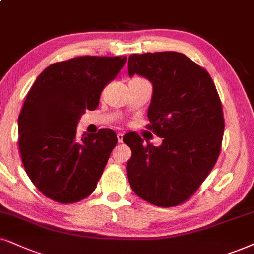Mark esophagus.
Instances as JSON below:
<instances>
[{
  "mask_svg": "<svg viewBox=\"0 0 254 254\" xmlns=\"http://www.w3.org/2000/svg\"><path fill=\"white\" fill-rule=\"evenodd\" d=\"M123 137H124V134L123 133H117V140H118V143H123Z\"/></svg>",
  "mask_w": 254,
  "mask_h": 254,
  "instance_id": "34e87169",
  "label": "esophagus"
}]
</instances>
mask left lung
Listing matches in <instances>:
<instances>
[{"label": "left lung", "mask_w": 254, "mask_h": 254, "mask_svg": "<svg viewBox=\"0 0 254 254\" xmlns=\"http://www.w3.org/2000/svg\"><path fill=\"white\" fill-rule=\"evenodd\" d=\"M134 73L152 83L146 127L163 143L123 138L132 151L127 178L147 203L177 206L195 193L219 157L225 127L219 95L210 73L181 53L132 54L129 75Z\"/></svg>", "instance_id": "left-lung-1"}]
</instances>
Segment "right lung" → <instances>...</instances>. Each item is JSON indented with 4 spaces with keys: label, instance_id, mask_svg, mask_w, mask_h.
Here are the masks:
<instances>
[{
    "label": "right lung",
    "instance_id": "right-lung-1",
    "mask_svg": "<svg viewBox=\"0 0 254 254\" xmlns=\"http://www.w3.org/2000/svg\"><path fill=\"white\" fill-rule=\"evenodd\" d=\"M125 61L82 56L54 63L29 90L18 116V147L25 172L46 197L72 204L95 191L117 136L109 129L78 136L77 123L98 107Z\"/></svg>",
    "mask_w": 254,
    "mask_h": 254
}]
</instances>
